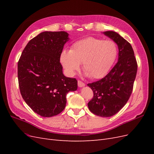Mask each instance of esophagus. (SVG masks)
<instances>
[{"instance_id":"esophagus-1","label":"esophagus","mask_w":154,"mask_h":154,"mask_svg":"<svg viewBox=\"0 0 154 154\" xmlns=\"http://www.w3.org/2000/svg\"><path fill=\"white\" fill-rule=\"evenodd\" d=\"M78 85L79 87H84L85 85V84L83 82H82L80 80H78Z\"/></svg>"}]
</instances>
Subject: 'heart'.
Here are the masks:
<instances>
[{"label": "heart", "instance_id": "obj_1", "mask_svg": "<svg viewBox=\"0 0 154 154\" xmlns=\"http://www.w3.org/2000/svg\"><path fill=\"white\" fill-rule=\"evenodd\" d=\"M117 54V45L113 40L89 37L76 42L69 51H63L60 61L69 75H74L83 63L87 75L99 79L109 71Z\"/></svg>", "mask_w": 154, "mask_h": 154}]
</instances>
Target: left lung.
Listing matches in <instances>:
<instances>
[{"label": "left lung", "mask_w": 154, "mask_h": 154, "mask_svg": "<svg viewBox=\"0 0 154 154\" xmlns=\"http://www.w3.org/2000/svg\"><path fill=\"white\" fill-rule=\"evenodd\" d=\"M103 33L118 44V61L104 78L87 84L94 94L88 103V107L96 116L111 117L117 114L130 98L136 76L137 63L128 41L114 31Z\"/></svg>", "instance_id": "8db88e82"}]
</instances>
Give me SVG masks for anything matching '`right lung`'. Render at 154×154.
Listing matches in <instances>:
<instances>
[{"label":"right lung","mask_w":154,"mask_h":154,"mask_svg":"<svg viewBox=\"0 0 154 154\" xmlns=\"http://www.w3.org/2000/svg\"><path fill=\"white\" fill-rule=\"evenodd\" d=\"M65 31H45L31 39L18 62V85L26 103L42 117H52L63 110L66 95L77 90L76 78L66 77L60 62Z\"/></svg>","instance_id":"1"}]
</instances>
